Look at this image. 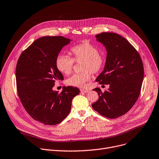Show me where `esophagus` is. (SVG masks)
Returning a JSON list of instances; mask_svg holds the SVG:
<instances>
[{
  "label": "esophagus",
  "instance_id": "esophagus-1",
  "mask_svg": "<svg viewBox=\"0 0 159 159\" xmlns=\"http://www.w3.org/2000/svg\"><path fill=\"white\" fill-rule=\"evenodd\" d=\"M89 90L88 89H80V92L82 93H88L89 92Z\"/></svg>",
  "mask_w": 159,
  "mask_h": 159
}]
</instances>
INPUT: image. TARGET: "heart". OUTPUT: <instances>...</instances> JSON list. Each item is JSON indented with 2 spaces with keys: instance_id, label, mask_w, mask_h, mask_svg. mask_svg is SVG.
<instances>
[{
  "instance_id": "obj_1",
  "label": "heart",
  "mask_w": 159,
  "mask_h": 159,
  "mask_svg": "<svg viewBox=\"0 0 159 159\" xmlns=\"http://www.w3.org/2000/svg\"><path fill=\"white\" fill-rule=\"evenodd\" d=\"M73 58L60 54L57 57L55 65L57 70L62 74L70 75L74 66V61L81 62V73H75L66 80L68 85L78 88H85L86 82L91 77V72L98 73L104 64V57L99 53L98 49L88 41L75 45L70 49Z\"/></svg>"
}]
</instances>
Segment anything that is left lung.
I'll return each mask as SVG.
<instances>
[{
    "instance_id": "left-lung-1",
    "label": "left lung",
    "mask_w": 159,
    "mask_h": 159,
    "mask_svg": "<svg viewBox=\"0 0 159 159\" xmlns=\"http://www.w3.org/2000/svg\"><path fill=\"white\" fill-rule=\"evenodd\" d=\"M96 38L107 51L104 70L96 81L110 87L104 92L99 88L93 89L98 93V100L91 106L101 115L115 119L136 102L144 79L143 64L135 48L122 36L104 32Z\"/></svg>"
}]
</instances>
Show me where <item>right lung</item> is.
I'll return each instance as SVG.
<instances>
[{
  "instance_id": "1",
  "label": "right lung",
  "mask_w": 159,
  "mask_h": 159,
  "mask_svg": "<svg viewBox=\"0 0 159 159\" xmlns=\"http://www.w3.org/2000/svg\"><path fill=\"white\" fill-rule=\"evenodd\" d=\"M71 40L62 36L37 39L21 53L16 66V82L20 102L31 117L46 125L61 122L70 112L76 87L64 86L61 93L53 88L64 80L55 65L62 48Z\"/></svg>"
}]
</instances>
